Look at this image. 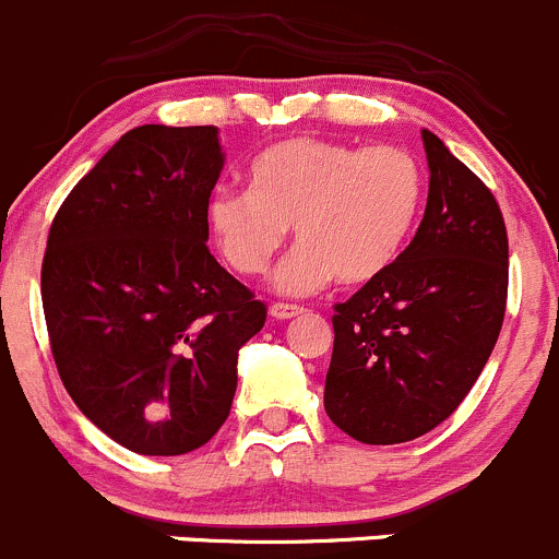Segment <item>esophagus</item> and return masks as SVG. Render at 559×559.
Wrapping results in <instances>:
<instances>
[{
    "label": "esophagus",
    "mask_w": 559,
    "mask_h": 559,
    "mask_svg": "<svg viewBox=\"0 0 559 559\" xmlns=\"http://www.w3.org/2000/svg\"><path fill=\"white\" fill-rule=\"evenodd\" d=\"M302 308L300 306H289V302H273L270 306V316L278 321H286V319H295V316H300Z\"/></svg>",
    "instance_id": "obj_1"
}]
</instances>
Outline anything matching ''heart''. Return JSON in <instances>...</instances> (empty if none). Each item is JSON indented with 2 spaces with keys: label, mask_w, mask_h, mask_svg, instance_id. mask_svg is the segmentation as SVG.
Masks as SVG:
<instances>
[{
  "label": "heart",
  "mask_w": 559,
  "mask_h": 559,
  "mask_svg": "<svg viewBox=\"0 0 559 559\" xmlns=\"http://www.w3.org/2000/svg\"><path fill=\"white\" fill-rule=\"evenodd\" d=\"M425 202V170L408 148H354L321 138L270 145L251 189L211 197L207 224L233 270L259 275L295 227L297 246L275 273L284 295H311L332 275L365 284L397 259Z\"/></svg>",
  "instance_id": "obj_1"
}]
</instances>
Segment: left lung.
Returning <instances> with one entry per match:
<instances>
[{"label":"left lung","mask_w":559,"mask_h":559,"mask_svg":"<svg viewBox=\"0 0 559 559\" xmlns=\"http://www.w3.org/2000/svg\"><path fill=\"white\" fill-rule=\"evenodd\" d=\"M430 194L408 248L337 302L326 416L354 441L389 447L454 414L506 316L509 235L492 191L421 129Z\"/></svg>","instance_id":"left-lung-1"}]
</instances>
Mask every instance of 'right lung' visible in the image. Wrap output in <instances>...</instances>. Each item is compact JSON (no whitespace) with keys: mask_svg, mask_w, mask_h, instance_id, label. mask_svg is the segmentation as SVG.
I'll return each instance as SVG.
<instances>
[{"mask_svg":"<svg viewBox=\"0 0 559 559\" xmlns=\"http://www.w3.org/2000/svg\"><path fill=\"white\" fill-rule=\"evenodd\" d=\"M216 127L145 123L78 180L50 224L43 311L86 419L129 452L175 456L227 421L238 352L267 319L207 251Z\"/></svg>","mask_w":559,"mask_h":559,"instance_id":"obj_1","label":"right lung"}]
</instances>
